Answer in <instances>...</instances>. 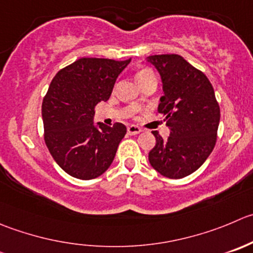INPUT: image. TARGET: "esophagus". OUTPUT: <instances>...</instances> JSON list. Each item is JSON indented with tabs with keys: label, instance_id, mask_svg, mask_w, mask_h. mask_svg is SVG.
I'll use <instances>...</instances> for the list:
<instances>
[{
	"label": "esophagus",
	"instance_id": "esophagus-1",
	"mask_svg": "<svg viewBox=\"0 0 253 253\" xmlns=\"http://www.w3.org/2000/svg\"><path fill=\"white\" fill-rule=\"evenodd\" d=\"M141 131L142 129L139 128L138 126H133V125H131V126L127 127V132H128V134H132V136H134V134H138Z\"/></svg>",
	"mask_w": 253,
	"mask_h": 253
}]
</instances>
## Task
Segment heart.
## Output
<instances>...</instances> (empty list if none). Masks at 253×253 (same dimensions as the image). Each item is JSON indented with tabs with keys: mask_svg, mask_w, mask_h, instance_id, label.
Segmentation results:
<instances>
[{
	"mask_svg": "<svg viewBox=\"0 0 253 253\" xmlns=\"http://www.w3.org/2000/svg\"><path fill=\"white\" fill-rule=\"evenodd\" d=\"M149 77H154V74H153V73H152V70H149V69H141L138 73H137L136 80H137V82H141V80L147 79V78H149ZM139 104H141V102H139V100H137V101L134 102V106L138 107Z\"/></svg>",
	"mask_w": 253,
	"mask_h": 253,
	"instance_id": "1",
	"label": "heart"
}]
</instances>
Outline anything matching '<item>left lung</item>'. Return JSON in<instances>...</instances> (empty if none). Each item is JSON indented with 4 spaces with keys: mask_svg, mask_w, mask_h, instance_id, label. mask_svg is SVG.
<instances>
[{
    "mask_svg": "<svg viewBox=\"0 0 253 253\" xmlns=\"http://www.w3.org/2000/svg\"><path fill=\"white\" fill-rule=\"evenodd\" d=\"M147 61L161 75L164 94L158 112L170 129L167 139L153 132L156 146L148 153L149 163L167 178H184L200 168L214 149L219 104L207 75L183 56L149 55Z\"/></svg>",
    "mask_w": 253,
    "mask_h": 253,
    "instance_id": "1",
    "label": "left lung"
}]
</instances>
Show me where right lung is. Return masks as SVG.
<instances>
[{
    "instance_id": "obj_1",
    "label": "right lung",
    "mask_w": 253,
    "mask_h": 253,
    "mask_svg": "<svg viewBox=\"0 0 253 253\" xmlns=\"http://www.w3.org/2000/svg\"><path fill=\"white\" fill-rule=\"evenodd\" d=\"M131 59L82 58L51 80L42 104L44 141L65 173L90 180L109 169L126 126L94 124L95 106L107 101L120 73Z\"/></svg>"
}]
</instances>
